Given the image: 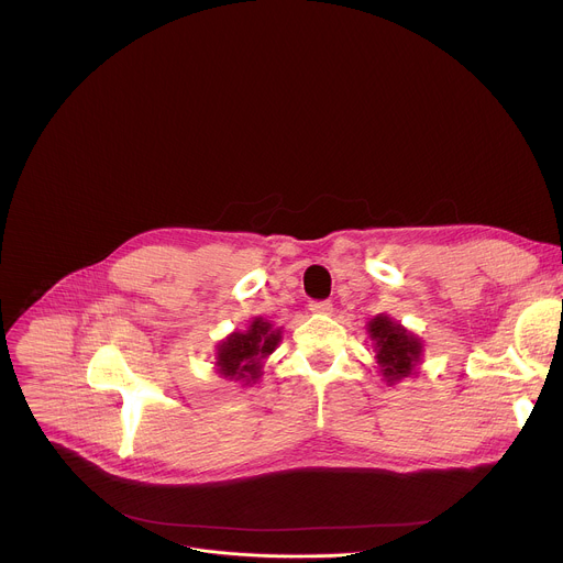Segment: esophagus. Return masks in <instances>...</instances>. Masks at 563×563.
Here are the masks:
<instances>
[{
    "instance_id": "34e87169",
    "label": "esophagus",
    "mask_w": 563,
    "mask_h": 563,
    "mask_svg": "<svg viewBox=\"0 0 563 563\" xmlns=\"http://www.w3.org/2000/svg\"><path fill=\"white\" fill-rule=\"evenodd\" d=\"M309 311H313V313H332L334 311V305L330 302V300H313V302H309Z\"/></svg>"
}]
</instances>
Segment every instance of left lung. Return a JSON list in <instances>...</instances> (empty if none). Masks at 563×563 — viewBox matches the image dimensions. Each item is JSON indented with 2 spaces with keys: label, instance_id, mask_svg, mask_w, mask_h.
I'll use <instances>...</instances> for the list:
<instances>
[{
  "label": "left lung",
  "instance_id": "left-lung-1",
  "mask_svg": "<svg viewBox=\"0 0 563 563\" xmlns=\"http://www.w3.org/2000/svg\"><path fill=\"white\" fill-rule=\"evenodd\" d=\"M383 380L391 387L417 374L423 361V341L387 313H378L365 325Z\"/></svg>",
  "mask_w": 563,
  "mask_h": 563
}]
</instances>
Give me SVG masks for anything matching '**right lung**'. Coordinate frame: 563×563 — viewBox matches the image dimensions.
Returning a JSON list of instances; mask_svg holds the SVG:
<instances>
[{"instance_id":"1","label":"right lung","mask_w":563,"mask_h":563,"mask_svg":"<svg viewBox=\"0 0 563 563\" xmlns=\"http://www.w3.org/2000/svg\"><path fill=\"white\" fill-rule=\"evenodd\" d=\"M283 341V328H274L272 320L256 316L247 330L231 332L216 345V372L224 380L254 385L263 376V363L276 352Z\"/></svg>"}]
</instances>
